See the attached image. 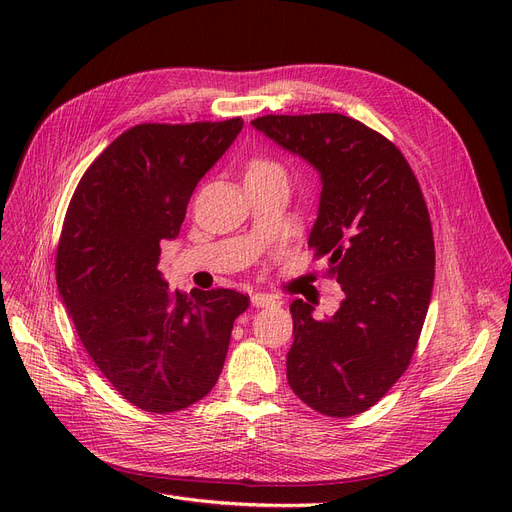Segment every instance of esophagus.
<instances>
[{"mask_svg":"<svg viewBox=\"0 0 512 512\" xmlns=\"http://www.w3.org/2000/svg\"><path fill=\"white\" fill-rule=\"evenodd\" d=\"M251 303L255 305V307H272V305H276L278 301H276V297H272V294H263V292H255L253 297H251Z\"/></svg>","mask_w":512,"mask_h":512,"instance_id":"1","label":"esophagus"}]
</instances>
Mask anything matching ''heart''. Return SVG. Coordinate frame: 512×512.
Listing matches in <instances>:
<instances>
[{
    "label": "heart",
    "mask_w": 512,
    "mask_h": 512,
    "mask_svg": "<svg viewBox=\"0 0 512 512\" xmlns=\"http://www.w3.org/2000/svg\"><path fill=\"white\" fill-rule=\"evenodd\" d=\"M265 170H278V166L267 159H253L247 172H265Z\"/></svg>",
    "instance_id": "b5f03b06"
}]
</instances>
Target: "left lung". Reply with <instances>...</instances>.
<instances>
[{
  "instance_id": "8db88e82",
  "label": "left lung",
  "mask_w": 512,
  "mask_h": 512,
  "mask_svg": "<svg viewBox=\"0 0 512 512\" xmlns=\"http://www.w3.org/2000/svg\"><path fill=\"white\" fill-rule=\"evenodd\" d=\"M253 126L321 174L313 257L344 301L328 319L292 301V392L328 417L373 407L407 371L434 288V232L421 186L384 134L342 114L261 116Z\"/></svg>"
}]
</instances>
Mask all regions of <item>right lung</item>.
<instances>
[{
  "mask_svg": "<svg viewBox=\"0 0 512 512\" xmlns=\"http://www.w3.org/2000/svg\"><path fill=\"white\" fill-rule=\"evenodd\" d=\"M242 120L137 124L103 149L70 199L56 255L60 297L89 357L130 405L168 415L218 382L249 297L170 288L157 263L205 172Z\"/></svg>",
  "mask_w": 512,
  "mask_h": 512,
  "instance_id": "right-lung-1",
  "label": "right lung"
}]
</instances>
